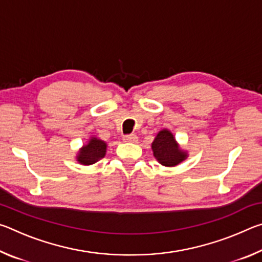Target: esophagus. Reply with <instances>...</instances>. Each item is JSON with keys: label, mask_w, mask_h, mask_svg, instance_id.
I'll return each instance as SVG.
<instances>
[{"label": "esophagus", "mask_w": 262, "mask_h": 262, "mask_svg": "<svg viewBox=\"0 0 262 262\" xmlns=\"http://www.w3.org/2000/svg\"><path fill=\"white\" fill-rule=\"evenodd\" d=\"M122 140H123V142H136L137 136H136V134H129V135L123 136Z\"/></svg>", "instance_id": "obj_1"}]
</instances>
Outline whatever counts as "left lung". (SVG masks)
<instances>
[{
    "mask_svg": "<svg viewBox=\"0 0 262 262\" xmlns=\"http://www.w3.org/2000/svg\"><path fill=\"white\" fill-rule=\"evenodd\" d=\"M155 158L164 166H176L187 158V152L180 149L173 134L163 129L155 137L151 144Z\"/></svg>",
    "mask_w": 262,
    "mask_h": 262,
    "instance_id": "8db88e82",
    "label": "left lung"
}]
</instances>
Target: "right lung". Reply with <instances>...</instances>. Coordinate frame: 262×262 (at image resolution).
<instances>
[{"mask_svg": "<svg viewBox=\"0 0 262 262\" xmlns=\"http://www.w3.org/2000/svg\"><path fill=\"white\" fill-rule=\"evenodd\" d=\"M106 148H107V144L104 141L92 136L89 140L88 144H84L79 149L76 156L77 162L82 164V165H91V164H95L105 156Z\"/></svg>", "mask_w": 262, "mask_h": 262, "instance_id": "right-lung-1", "label": "right lung"}]
</instances>
